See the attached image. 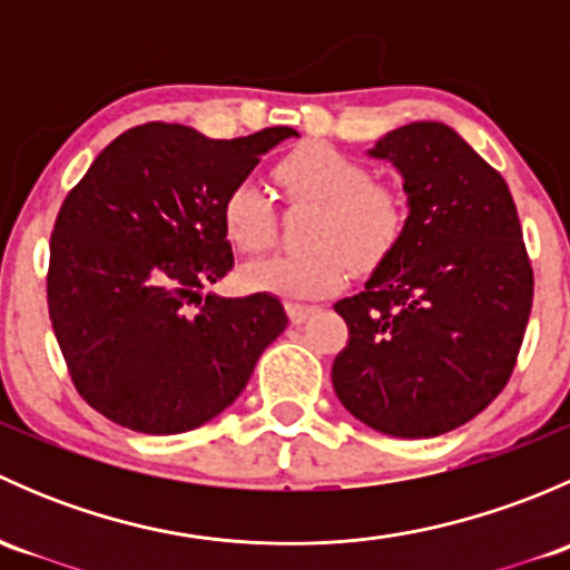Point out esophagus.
Here are the masks:
<instances>
[{"mask_svg": "<svg viewBox=\"0 0 570 570\" xmlns=\"http://www.w3.org/2000/svg\"><path fill=\"white\" fill-rule=\"evenodd\" d=\"M314 312H317V306H306V303H286V314H289V320L295 322V325L306 322Z\"/></svg>", "mask_w": 570, "mask_h": 570, "instance_id": "esophagus-1", "label": "esophagus"}]
</instances>
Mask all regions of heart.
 I'll use <instances>...</instances> for the list:
<instances>
[{
	"label": "heart",
	"mask_w": 570,
	"mask_h": 570,
	"mask_svg": "<svg viewBox=\"0 0 570 570\" xmlns=\"http://www.w3.org/2000/svg\"><path fill=\"white\" fill-rule=\"evenodd\" d=\"M275 181L292 204H314L308 226L312 248L262 258L245 269V284L289 301H312L336 292L355 269H375L400 245L407 228V198L394 184L372 178L370 168L325 142L292 148L275 163ZM228 243L243 253L269 248L278 215L267 189L239 178L220 204Z\"/></svg>",
	"instance_id": "1"
}]
</instances>
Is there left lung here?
Here are the masks:
<instances>
[{"label":"left lung","instance_id":"left-lung-1","mask_svg":"<svg viewBox=\"0 0 570 570\" xmlns=\"http://www.w3.org/2000/svg\"><path fill=\"white\" fill-rule=\"evenodd\" d=\"M372 157L402 174L407 228L364 292L338 301L342 405L396 439H433L508 386L532 312V264L508 181L450 126L389 131Z\"/></svg>","mask_w":570,"mask_h":570}]
</instances>
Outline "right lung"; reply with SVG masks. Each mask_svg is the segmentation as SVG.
Returning <instances> with one entry per match:
<instances>
[{
	"mask_svg": "<svg viewBox=\"0 0 570 570\" xmlns=\"http://www.w3.org/2000/svg\"><path fill=\"white\" fill-rule=\"evenodd\" d=\"M209 140L181 124L115 137L66 195L46 301L79 396L135 433L174 435L226 411L286 327L278 297H200L234 267L223 195L295 137Z\"/></svg>",
	"mask_w": 570,
	"mask_h": 570,
	"instance_id": "obj_1",
	"label": "right lung"
}]
</instances>
